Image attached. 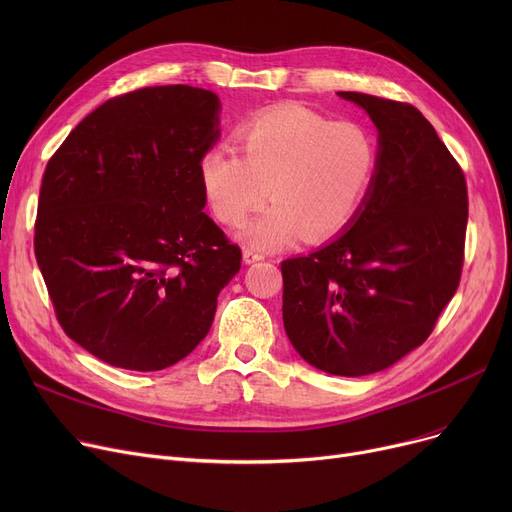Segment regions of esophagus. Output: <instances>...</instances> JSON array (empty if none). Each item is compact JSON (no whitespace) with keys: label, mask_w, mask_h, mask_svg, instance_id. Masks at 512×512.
Instances as JSON below:
<instances>
[{"label":"esophagus","mask_w":512,"mask_h":512,"mask_svg":"<svg viewBox=\"0 0 512 512\" xmlns=\"http://www.w3.org/2000/svg\"><path fill=\"white\" fill-rule=\"evenodd\" d=\"M242 259H245V263H255V261H261L263 259V253L255 251V249H245L242 251Z\"/></svg>","instance_id":"obj_1"}]
</instances>
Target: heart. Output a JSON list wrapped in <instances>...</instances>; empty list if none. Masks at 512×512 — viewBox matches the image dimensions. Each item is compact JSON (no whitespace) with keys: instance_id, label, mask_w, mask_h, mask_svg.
<instances>
[{"instance_id":"obj_1","label":"heart","mask_w":512,"mask_h":512,"mask_svg":"<svg viewBox=\"0 0 512 512\" xmlns=\"http://www.w3.org/2000/svg\"><path fill=\"white\" fill-rule=\"evenodd\" d=\"M242 157L226 143L209 147L199 159L203 195L215 218L245 224L259 249H276L297 238L324 240L342 232L365 203L380 164L373 132L357 122H336L303 105L274 107L236 132Z\"/></svg>"}]
</instances>
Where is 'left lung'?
<instances>
[{"label":"left lung","mask_w":512,"mask_h":512,"mask_svg":"<svg viewBox=\"0 0 512 512\" xmlns=\"http://www.w3.org/2000/svg\"><path fill=\"white\" fill-rule=\"evenodd\" d=\"M380 130V164L353 224L282 261L284 330L334 375L382 371L423 344L461 282L469 197L459 161L405 101L342 91Z\"/></svg>","instance_id":"obj_1"}]
</instances>
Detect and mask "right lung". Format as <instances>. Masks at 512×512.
<instances>
[{"mask_svg":"<svg viewBox=\"0 0 512 512\" xmlns=\"http://www.w3.org/2000/svg\"><path fill=\"white\" fill-rule=\"evenodd\" d=\"M220 101L188 85L107 99L43 172L35 257L62 330L114 367L166 369L207 336L242 253L207 213L199 159Z\"/></svg>","mask_w":512,"mask_h":512,"instance_id":"add662e5","label":"right lung"}]
</instances>
